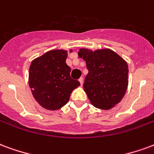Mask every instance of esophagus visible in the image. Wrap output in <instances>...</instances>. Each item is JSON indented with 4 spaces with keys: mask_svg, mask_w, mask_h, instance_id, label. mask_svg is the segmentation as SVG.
I'll return each mask as SVG.
<instances>
[{
    "mask_svg": "<svg viewBox=\"0 0 154 154\" xmlns=\"http://www.w3.org/2000/svg\"><path fill=\"white\" fill-rule=\"evenodd\" d=\"M79 83H80V85H83V81H84V79L83 78H79Z\"/></svg>",
    "mask_w": 154,
    "mask_h": 154,
    "instance_id": "esophagus-1",
    "label": "esophagus"
}]
</instances>
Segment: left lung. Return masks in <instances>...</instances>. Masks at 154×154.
<instances>
[{
    "mask_svg": "<svg viewBox=\"0 0 154 154\" xmlns=\"http://www.w3.org/2000/svg\"><path fill=\"white\" fill-rule=\"evenodd\" d=\"M79 57L88 69L84 89L95 107L109 110L124 97L128 86L127 63L110 49L91 51L81 48Z\"/></svg>",
    "mask_w": 154,
    "mask_h": 154,
    "instance_id": "1",
    "label": "left lung"
}]
</instances>
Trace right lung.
<instances>
[{"label": "right lung", "instance_id": "add662e5", "mask_svg": "<svg viewBox=\"0 0 154 154\" xmlns=\"http://www.w3.org/2000/svg\"><path fill=\"white\" fill-rule=\"evenodd\" d=\"M67 56V51L52 50L30 65L29 87L36 101L45 109L61 108L69 102L72 91L80 85L70 77V68L66 63Z\"/></svg>", "mask_w": 154, "mask_h": 154}]
</instances>
